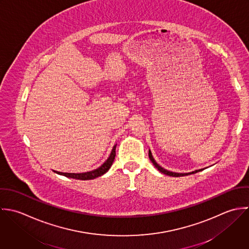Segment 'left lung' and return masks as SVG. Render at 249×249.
I'll return each mask as SVG.
<instances>
[{"instance_id": "1", "label": "left lung", "mask_w": 249, "mask_h": 249, "mask_svg": "<svg viewBox=\"0 0 249 249\" xmlns=\"http://www.w3.org/2000/svg\"><path fill=\"white\" fill-rule=\"evenodd\" d=\"M149 158H150L151 161L153 162V164L155 165L156 168H158V170H159L160 172H161V173H163V174H165V175H168V176H171V177H182V176H187V175H190V174H195V173H197V172L203 171V170L205 169V168H204V169L195 170V171L190 172V173H175V172H170V171L166 170L164 168H162L161 166L159 165V164L157 163V161L154 160V158H153V155H152V152H151V151H149Z\"/></svg>"}]
</instances>
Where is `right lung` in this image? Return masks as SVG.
<instances>
[{
    "mask_svg": "<svg viewBox=\"0 0 249 249\" xmlns=\"http://www.w3.org/2000/svg\"><path fill=\"white\" fill-rule=\"evenodd\" d=\"M116 146L117 145H115L113 147L112 152H111L109 158L107 159V160L102 165L98 167L95 170H92V171H89V172H86V173H78V174H75V173H63V172H58V171H54V172H56L57 174L63 175L65 177L72 178H76V179H82V180L93 179V178H95L97 177L102 176L103 174H105L110 169V167L114 162L115 157H116Z\"/></svg>",
    "mask_w": 249,
    "mask_h": 249,
    "instance_id": "add662e5",
    "label": "right lung"
}]
</instances>
